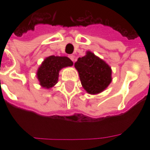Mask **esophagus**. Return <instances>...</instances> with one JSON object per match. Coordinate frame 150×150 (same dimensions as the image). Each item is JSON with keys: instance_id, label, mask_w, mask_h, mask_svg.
Wrapping results in <instances>:
<instances>
[{"instance_id": "34e87169", "label": "esophagus", "mask_w": 150, "mask_h": 150, "mask_svg": "<svg viewBox=\"0 0 150 150\" xmlns=\"http://www.w3.org/2000/svg\"><path fill=\"white\" fill-rule=\"evenodd\" d=\"M69 58L71 59V61H73V62L75 61V55H73V54H71V55H69Z\"/></svg>"}]
</instances>
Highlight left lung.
Returning <instances> with one entry per match:
<instances>
[{"mask_svg":"<svg viewBox=\"0 0 150 150\" xmlns=\"http://www.w3.org/2000/svg\"><path fill=\"white\" fill-rule=\"evenodd\" d=\"M75 67L79 72L83 88L89 94L100 93L112 82L109 65L91 51H87L86 55L79 58Z\"/></svg>","mask_w":150,"mask_h":150,"instance_id":"1","label":"left lung"}]
</instances>
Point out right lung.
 Wrapping results in <instances>:
<instances>
[{
	"mask_svg": "<svg viewBox=\"0 0 150 150\" xmlns=\"http://www.w3.org/2000/svg\"><path fill=\"white\" fill-rule=\"evenodd\" d=\"M72 65L73 62L66 56L51 55L46 58L37 71L40 85L47 89L51 88L58 83L60 70Z\"/></svg>",
	"mask_w": 150,
	"mask_h": 150,
	"instance_id": "1",
	"label": "right lung"
}]
</instances>
